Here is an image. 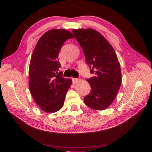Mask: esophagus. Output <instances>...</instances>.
<instances>
[{"label": "esophagus", "instance_id": "esophagus-1", "mask_svg": "<svg viewBox=\"0 0 152 152\" xmlns=\"http://www.w3.org/2000/svg\"><path fill=\"white\" fill-rule=\"evenodd\" d=\"M72 82H73L74 84L78 83V82H79V79L78 78H72Z\"/></svg>", "mask_w": 152, "mask_h": 152}]
</instances>
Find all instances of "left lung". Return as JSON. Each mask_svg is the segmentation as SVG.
Segmentation results:
<instances>
[{
    "label": "left lung",
    "mask_w": 152,
    "mask_h": 152,
    "mask_svg": "<svg viewBox=\"0 0 152 152\" xmlns=\"http://www.w3.org/2000/svg\"><path fill=\"white\" fill-rule=\"evenodd\" d=\"M72 32L93 74L86 80L91 90L84 101L92 109H106L116 97L122 80L116 53L108 41L96 30L79 29H73Z\"/></svg>",
    "instance_id": "8db88e82"
}]
</instances>
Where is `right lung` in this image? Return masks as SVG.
I'll list each match as a JSON object with an SVG mask.
<instances>
[{"label": "right lung", "instance_id": "right-lung-1", "mask_svg": "<svg viewBox=\"0 0 152 152\" xmlns=\"http://www.w3.org/2000/svg\"><path fill=\"white\" fill-rule=\"evenodd\" d=\"M74 37L65 29H51L38 41L32 53L29 70V87L33 99L45 113H55L62 108L71 79L59 72L58 55L61 46Z\"/></svg>", "mask_w": 152, "mask_h": 152}]
</instances>
